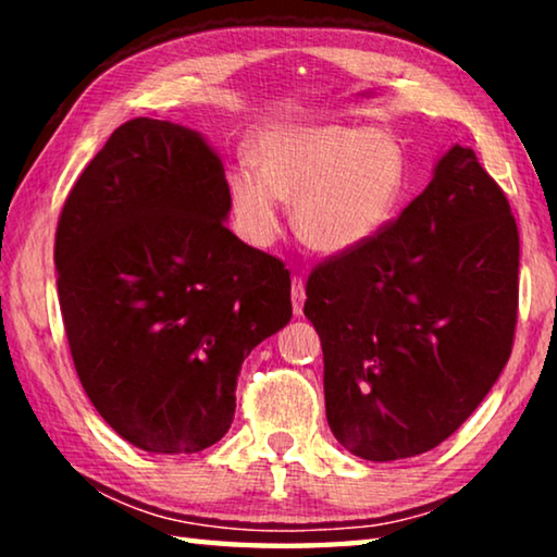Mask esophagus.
<instances>
[{"label": "esophagus", "mask_w": 557, "mask_h": 557, "mask_svg": "<svg viewBox=\"0 0 557 557\" xmlns=\"http://www.w3.org/2000/svg\"><path fill=\"white\" fill-rule=\"evenodd\" d=\"M305 282H301V277H295L292 280V312H295V317H301V309H305Z\"/></svg>", "instance_id": "obj_1"}]
</instances>
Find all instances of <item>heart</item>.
I'll return each mask as SVG.
<instances>
[{
  "label": "heart",
  "mask_w": 557,
  "mask_h": 557,
  "mask_svg": "<svg viewBox=\"0 0 557 557\" xmlns=\"http://www.w3.org/2000/svg\"><path fill=\"white\" fill-rule=\"evenodd\" d=\"M256 166L235 164L225 186L235 231L265 248L282 228L280 201H295V231L319 256H348L398 209L405 154L383 129L285 125L252 139Z\"/></svg>",
  "instance_id": "b5f03b06"
}]
</instances>
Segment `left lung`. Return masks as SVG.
Here are the masks:
<instances>
[{"label": "left lung", "instance_id": "left-lung-1", "mask_svg": "<svg viewBox=\"0 0 557 557\" xmlns=\"http://www.w3.org/2000/svg\"><path fill=\"white\" fill-rule=\"evenodd\" d=\"M516 309L511 206L476 154L451 145L398 221L309 275L334 437L369 461L437 447L502 375Z\"/></svg>", "mask_w": 557, "mask_h": 557}]
</instances>
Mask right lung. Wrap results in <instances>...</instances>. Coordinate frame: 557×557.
I'll return each instance as SVG.
<instances>
[{
  "label": "right lung",
  "mask_w": 557,
  "mask_h": 557,
  "mask_svg": "<svg viewBox=\"0 0 557 557\" xmlns=\"http://www.w3.org/2000/svg\"><path fill=\"white\" fill-rule=\"evenodd\" d=\"M221 154L201 132L137 117L65 199L59 301L83 391L154 455L219 442L248 354L292 319L289 272L228 231Z\"/></svg>",
  "instance_id": "obj_1"
}]
</instances>
